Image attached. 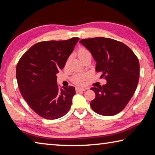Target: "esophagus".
I'll list each match as a JSON object with an SVG mask.
<instances>
[{"mask_svg":"<svg viewBox=\"0 0 155 155\" xmlns=\"http://www.w3.org/2000/svg\"><path fill=\"white\" fill-rule=\"evenodd\" d=\"M87 89L86 88H81V87H76V91L79 92V91H85Z\"/></svg>","mask_w":155,"mask_h":155,"instance_id":"obj_1","label":"esophagus"}]
</instances>
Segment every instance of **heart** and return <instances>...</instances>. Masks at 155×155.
Returning a JSON list of instances; mask_svg holds the SVG:
<instances>
[{"label": "heart", "instance_id": "1", "mask_svg": "<svg viewBox=\"0 0 155 155\" xmlns=\"http://www.w3.org/2000/svg\"><path fill=\"white\" fill-rule=\"evenodd\" d=\"M77 54L81 61H83L84 59L87 58V57H91L90 51L87 48H84V47H81V48H78L77 51ZM68 61L66 63H68ZM87 77V74H84V73H82V74H76L72 77V81L73 83L77 84V85H81V84H83V81Z\"/></svg>", "mask_w": 155, "mask_h": 155}]
</instances>
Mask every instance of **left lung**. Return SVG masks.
<instances>
[{
	"instance_id": "1",
	"label": "left lung",
	"mask_w": 155,
	"mask_h": 155,
	"mask_svg": "<svg viewBox=\"0 0 155 155\" xmlns=\"http://www.w3.org/2000/svg\"><path fill=\"white\" fill-rule=\"evenodd\" d=\"M80 43L91 52L96 70L107 80L103 86L91 87L96 97L90 106L96 114L111 116L122 111L135 93L140 77V63L129 47L111 38L83 39Z\"/></svg>"
}]
</instances>
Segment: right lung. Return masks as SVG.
Returning a JSON list of instances; mask_svg holds the SVG:
<instances>
[{"label": "right lung", "instance_id": "right-lung-1", "mask_svg": "<svg viewBox=\"0 0 155 155\" xmlns=\"http://www.w3.org/2000/svg\"><path fill=\"white\" fill-rule=\"evenodd\" d=\"M79 40L44 41L34 44L21 57L16 66L20 93L31 109L47 120H55L67 114L76 93L73 86L57 83V74L64 68Z\"/></svg>", "mask_w": 155, "mask_h": 155}]
</instances>
